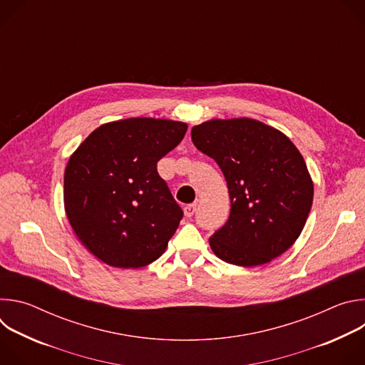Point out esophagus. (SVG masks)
Instances as JSON below:
<instances>
[{
	"instance_id": "34e87169",
	"label": "esophagus",
	"mask_w": 365,
	"mask_h": 365,
	"mask_svg": "<svg viewBox=\"0 0 365 365\" xmlns=\"http://www.w3.org/2000/svg\"><path fill=\"white\" fill-rule=\"evenodd\" d=\"M196 202H193V203H189V205H186L185 207H183V211H185V215L187 217V218H190V217H193V214L196 212Z\"/></svg>"
}]
</instances>
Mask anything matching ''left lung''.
<instances>
[{"label": "left lung", "instance_id": "left-lung-1", "mask_svg": "<svg viewBox=\"0 0 365 365\" xmlns=\"http://www.w3.org/2000/svg\"><path fill=\"white\" fill-rule=\"evenodd\" d=\"M192 141L222 170L230 218L210 238L225 263L262 266L300 235L314 183L294 144L279 130L250 118L211 120L192 128Z\"/></svg>", "mask_w": 365, "mask_h": 365}]
</instances>
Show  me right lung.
<instances>
[{"instance_id": "obj_1", "label": "right lung", "mask_w": 365, "mask_h": 365, "mask_svg": "<svg viewBox=\"0 0 365 365\" xmlns=\"http://www.w3.org/2000/svg\"><path fill=\"white\" fill-rule=\"evenodd\" d=\"M179 121L128 118L96 128L65 170V210L101 262L144 267L166 250L183 218L158 162L185 137Z\"/></svg>"}]
</instances>
